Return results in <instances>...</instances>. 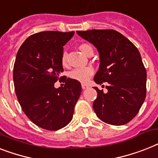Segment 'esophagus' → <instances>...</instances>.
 I'll use <instances>...</instances> for the list:
<instances>
[{"instance_id":"34e87169","label":"esophagus","mask_w":158,"mask_h":158,"mask_svg":"<svg viewBox=\"0 0 158 158\" xmlns=\"http://www.w3.org/2000/svg\"><path fill=\"white\" fill-rule=\"evenodd\" d=\"M88 88V84H85V83H82V88H83V90H85L87 88Z\"/></svg>"}]
</instances>
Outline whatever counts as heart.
<instances>
[{"label": "heart", "instance_id": "1", "mask_svg": "<svg viewBox=\"0 0 158 158\" xmlns=\"http://www.w3.org/2000/svg\"><path fill=\"white\" fill-rule=\"evenodd\" d=\"M79 48L83 54L88 56V57L90 54L93 53V48L88 44H81L79 45ZM66 56H67L66 52L64 51L62 52V54H61V64H62L63 66H66ZM93 74H94L93 68L90 67V66H88V67L84 68L74 69V70L70 71V74H69V76H70V79L76 80L78 82H80V83H87L90 79V78L92 76Z\"/></svg>", "mask_w": 158, "mask_h": 158}]
</instances>
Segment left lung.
Returning a JSON list of instances; mask_svg holds the SVG:
<instances>
[{
    "instance_id": "1",
    "label": "left lung",
    "mask_w": 158,
    "mask_h": 158,
    "mask_svg": "<svg viewBox=\"0 0 158 158\" xmlns=\"http://www.w3.org/2000/svg\"><path fill=\"white\" fill-rule=\"evenodd\" d=\"M77 34L97 48L100 67L94 81L107 84L106 92L94 88L97 92L93 102L96 114L110 125L127 123L136 116L146 97L147 73L139 50L114 30H89Z\"/></svg>"
}]
</instances>
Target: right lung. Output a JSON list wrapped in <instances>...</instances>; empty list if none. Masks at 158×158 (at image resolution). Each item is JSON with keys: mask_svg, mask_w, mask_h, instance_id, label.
<instances>
[{"mask_svg": "<svg viewBox=\"0 0 158 158\" xmlns=\"http://www.w3.org/2000/svg\"><path fill=\"white\" fill-rule=\"evenodd\" d=\"M74 34L53 31L35 33L26 40L17 53L13 73L17 98L28 118L45 130L66 127L81 94L79 82L60 77L63 72V46ZM58 79L65 85L56 89L54 84Z\"/></svg>", "mask_w": 158, "mask_h": 158, "instance_id": "1", "label": "right lung"}]
</instances>
